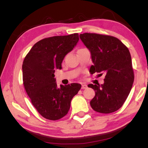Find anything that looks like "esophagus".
<instances>
[{
    "instance_id": "esophagus-1",
    "label": "esophagus",
    "mask_w": 148,
    "mask_h": 148,
    "mask_svg": "<svg viewBox=\"0 0 148 148\" xmlns=\"http://www.w3.org/2000/svg\"><path fill=\"white\" fill-rule=\"evenodd\" d=\"M87 88H88V86H87L86 84H82V89H83V90H84V89H86Z\"/></svg>"
}]
</instances>
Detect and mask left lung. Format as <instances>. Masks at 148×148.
Masks as SVG:
<instances>
[{
  "label": "left lung",
  "mask_w": 148,
  "mask_h": 148,
  "mask_svg": "<svg viewBox=\"0 0 148 148\" xmlns=\"http://www.w3.org/2000/svg\"><path fill=\"white\" fill-rule=\"evenodd\" d=\"M79 37L91 52L94 65L91 66L90 72L106 75L104 84L88 86L94 89L96 94L90 101L91 106L98 112H114L122 107L134 82L128 48L111 36L84 33Z\"/></svg>",
  "instance_id": "1"
}]
</instances>
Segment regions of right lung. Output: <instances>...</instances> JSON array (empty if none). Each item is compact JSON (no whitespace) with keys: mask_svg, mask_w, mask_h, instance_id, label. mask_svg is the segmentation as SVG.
<instances>
[{"mask_svg":"<svg viewBox=\"0 0 148 148\" xmlns=\"http://www.w3.org/2000/svg\"><path fill=\"white\" fill-rule=\"evenodd\" d=\"M79 41V34L46 38L36 43L24 58L23 82L33 106L44 118L56 121L69 110L71 101L81 84L60 85L54 78L56 69H61L64 56Z\"/></svg>","mask_w":148,"mask_h":148,"instance_id":"add662e5","label":"right lung"}]
</instances>
